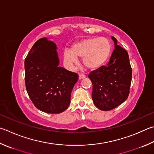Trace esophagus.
Masks as SVG:
<instances>
[{"mask_svg": "<svg viewBox=\"0 0 154 154\" xmlns=\"http://www.w3.org/2000/svg\"><path fill=\"white\" fill-rule=\"evenodd\" d=\"M84 78H85V75H82V74L79 75V80L82 79H84Z\"/></svg>", "mask_w": 154, "mask_h": 154, "instance_id": "obj_1", "label": "esophagus"}]
</instances>
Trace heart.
<instances>
[{
  "instance_id": "obj_1",
  "label": "heart",
  "mask_w": 154,
  "mask_h": 154,
  "mask_svg": "<svg viewBox=\"0 0 154 154\" xmlns=\"http://www.w3.org/2000/svg\"><path fill=\"white\" fill-rule=\"evenodd\" d=\"M111 50L108 39L89 38L75 42L71 50H65L64 60L69 65L72 66L77 63V58H82V63L86 69L95 70L104 65L110 57Z\"/></svg>"
}]
</instances>
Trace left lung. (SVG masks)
I'll return each instance as SVG.
<instances>
[{"instance_id": "obj_1", "label": "left lung", "mask_w": 154, "mask_h": 154, "mask_svg": "<svg viewBox=\"0 0 154 154\" xmlns=\"http://www.w3.org/2000/svg\"><path fill=\"white\" fill-rule=\"evenodd\" d=\"M111 38L114 50L109 62L88 75L93 84L94 104L104 111L112 110L127 99L132 79L128 52L117 44L115 38Z\"/></svg>"}]
</instances>
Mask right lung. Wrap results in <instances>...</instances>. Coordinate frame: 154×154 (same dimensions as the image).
Returning a JSON list of instances; mask_svg holds the SVG:
<instances>
[{
	"label": "right lung",
	"instance_id": "add662e5",
	"mask_svg": "<svg viewBox=\"0 0 154 154\" xmlns=\"http://www.w3.org/2000/svg\"><path fill=\"white\" fill-rule=\"evenodd\" d=\"M59 64L57 44L47 38L36 42L25 60L26 90L34 106L44 112L65 111L78 81L77 73Z\"/></svg>",
	"mask_w": 154,
	"mask_h": 154
}]
</instances>
